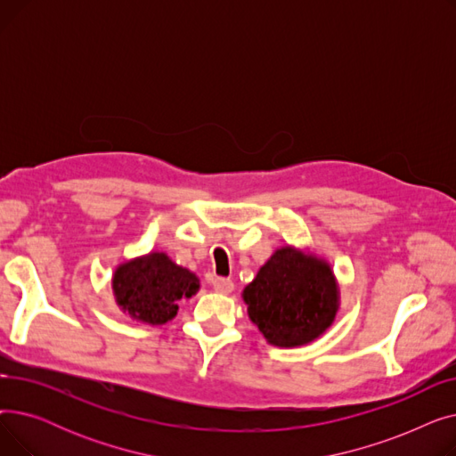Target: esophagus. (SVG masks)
<instances>
[{
  "instance_id": "obj_1",
  "label": "esophagus",
  "mask_w": 456,
  "mask_h": 456,
  "mask_svg": "<svg viewBox=\"0 0 456 456\" xmlns=\"http://www.w3.org/2000/svg\"><path fill=\"white\" fill-rule=\"evenodd\" d=\"M212 286L216 292H222V294H231L234 289V282L231 279L225 277H214L212 279Z\"/></svg>"
}]
</instances>
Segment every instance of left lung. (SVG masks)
Masks as SVG:
<instances>
[{"mask_svg": "<svg viewBox=\"0 0 456 456\" xmlns=\"http://www.w3.org/2000/svg\"><path fill=\"white\" fill-rule=\"evenodd\" d=\"M244 301L270 344L296 347L313 342L332 323L338 286L327 262L282 248L246 286Z\"/></svg>", "mask_w": 456, "mask_h": 456, "instance_id": "1", "label": "left lung"}]
</instances>
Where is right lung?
<instances>
[{"mask_svg": "<svg viewBox=\"0 0 456 456\" xmlns=\"http://www.w3.org/2000/svg\"><path fill=\"white\" fill-rule=\"evenodd\" d=\"M118 305L150 325H162L175 318L177 301L194 296L198 277L177 266L164 253H150L119 266L112 279Z\"/></svg>", "mask_w": 456, "mask_h": 456, "instance_id": "1", "label": "right lung"}]
</instances>
